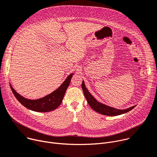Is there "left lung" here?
Wrapping results in <instances>:
<instances>
[{"mask_svg":"<svg viewBox=\"0 0 157 157\" xmlns=\"http://www.w3.org/2000/svg\"><path fill=\"white\" fill-rule=\"evenodd\" d=\"M81 88L82 89L84 96L86 98V100L88 104L90 105V106H91V108L97 113L101 114V115H106V116H117V115H122V114L130 111L136 106H133L125 109H118L115 108H112V107L106 106L104 104L98 102L96 99L90 94V93L88 91L86 86H85L84 81H82Z\"/></svg>","mask_w":157,"mask_h":157,"instance_id":"8db88e82","label":"left lung"}]
</instances>
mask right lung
Wrapping results in <instances>:
<instances>
[{"label": "right lung", "instance_id": "right-lung-1", "mask_svg": "<svg viewBox=\"0 0 157 157\" xmlns=\"http://www.w3.org/2000/svg\"><path fill=\"white\" fill-rule=\"evenodd\" d=\"M73 74L67 76L61 86L51 94L37 99H29L17 93L11 85V90L17 100L25 108L37 112H49L54 110L62 103L66 91L69 86Z\"/></svg>", "mask_w": 157, "mask_h": 157}]
</instances>
